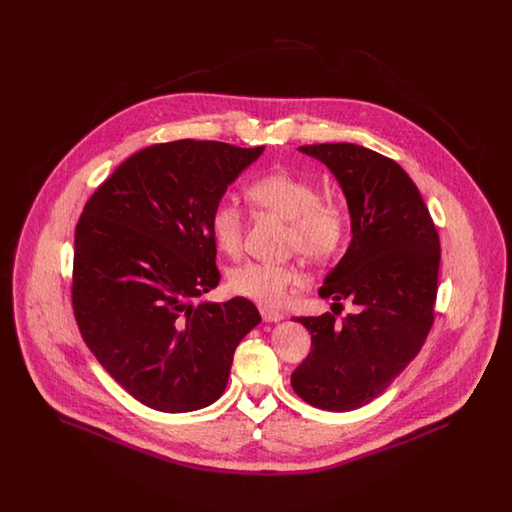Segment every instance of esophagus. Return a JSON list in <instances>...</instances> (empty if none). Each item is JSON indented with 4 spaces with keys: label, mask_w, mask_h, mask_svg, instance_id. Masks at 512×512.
Segmentation results:
<instances>
[{
    "label": "esophagus",
    "mask_w": 512,
    "mask_h": 512,
    "mask_svg": "<svg viewBox=\"0 0 512 512\" xmlns=\"http://www.w3.org/2000/svg\"><path fill=\"white\" fill-rule=\"evenodd\" d=\"M261 317L265 322H280V320H284V313L268 309V307H261Z\"/></svg>",
    "instance_id": "obj_1"
}]
</instances>
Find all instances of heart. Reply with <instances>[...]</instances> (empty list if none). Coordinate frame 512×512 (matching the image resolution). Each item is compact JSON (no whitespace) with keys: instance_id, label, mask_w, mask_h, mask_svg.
Wrapping results in <instances>:
<instances>
[{"instance_id":"obj_1","label":"heart","mask_w":512,"mask_h":512,"mask_svg":"<svg viewBox=\"0 0 512 512\" xmlns=\"http://www.w3.org/2000/svg\"><path fill=\"white\" fill-rule=\"evenodd\" d=\"M247 199L288 220L290 245L315 261H326L341 249L347 236V217L330 199H322L313 182L288 171H272L247 188ZM211 236L222 253L236 257L244 244V217L234 203H220L211 215ZM303 282L301 270L293 265L251 261L234 268L230 288L263 305H278L288 290Z\"/></svg>"}]
</instances>
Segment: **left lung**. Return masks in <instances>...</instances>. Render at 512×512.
<instances>
[{
  "mask_svg": "<svg viewBox=\"0 0 512 512\" xmlns=\"http://www.w3.org/2000/svg\"><path fill=\"white\" fill-rule=\"evenodd\" d=\"M299 151L336 176L351 217V244L318 293L332 305L353 301L357 313L341 322L332 313L293 318L311 332L313 349L292 386L318 409L345 413L388 390L426 340L438 295V232L395 161L355 144Z\"/></svg>",
  "mask_w": 512,
  "mask_h": 512,
  "instance_id": "left-lung-1",
  "label": "left lung"
}]
</instances>
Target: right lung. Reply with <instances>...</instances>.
<instances>
[{
	"mask_svg": "<svg viewBox=\"0 0 512 512\" xmlns=\"http://www.w3.org/2000/svg\"><path fill=\"white\" fill-rule=\"evenodd\" d=\"M265 147L178 140L128 157L84 207L74 232L80 334L124 390L161 413H190L226 390L238 343L261 322L217 288L211 215Z\"/></svg>",
	"mask_w": 512,
	"mask_h": 512,
	"instance_id": "obj_1",
	"label": "right lung"
}]
</instances>
